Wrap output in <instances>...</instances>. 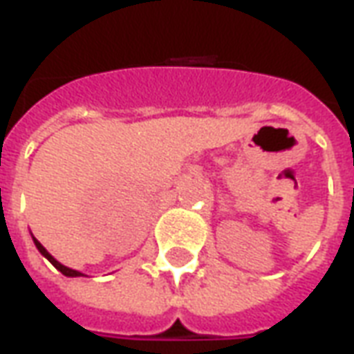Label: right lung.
Listing matches in <instances>:
<instances>
[{
  "label": "right lung",
  "instance_id": "right-lung-1",
  "mask_svg": "<svg viewBox=\"0 0 354 354\" xmlns=\"http://www.w3.org/2000/svg\"><path fill=\"white\" fill-rule=\"evenodd\" d=\"M34 245H35V248H37V250H39V252H41L43 256H45V258H47V260H49L50 263H53V266L57 267L58 271H60V273H62V274H66V277H83V273H80V271H75V269H70V267L62 266L60 261L55 260V258H53V256H50V254L47 252V250H45V246H43L41 243H39V241H37V239H35V237H34Z\"/></svg>",
  "mask_w": 354,
  "mask_h": 354
}]
</instances>
